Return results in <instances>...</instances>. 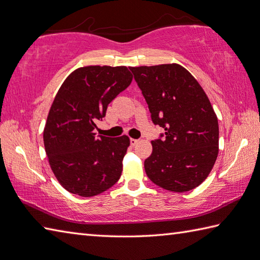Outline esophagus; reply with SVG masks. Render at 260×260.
I'll return each instance as SVG.
<instances>
[{
    "instance_id": "obj_1",
    "label": "esophagus",
    "mask_w": 260,
    "mask_h": 260,
    "mask_svg": "<svg viewBox=\"0 0 260 260\" xmlns=\"http://www.w3.org/2000/svg\"><path fill=\"white\" fill-rule=\"evenodd\" d=\"M129 142H131V145L132 146H135L137 143H139V140H135V139H131L129 140Z\"/></svg>"
}]
</instances>
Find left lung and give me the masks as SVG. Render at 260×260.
Instances as JSON below:
<instances>
[{"mask_svg": "<svg viewBox=\"0 0 260 260\" xmlns=\"http://www.w3.org/2000/svg\"><path fill=\"white\" fill-rule=\"evenodd\" d=\"M164 139L152 141L144 162L153 183L172 192L190 191L211 172L219 152L218 118L208 96L178 63L131 67Z\"/></svg>", "mask_w": 260, "mask_h": 260, "instance_id": "1", "label": "left lung"}]
</instances>
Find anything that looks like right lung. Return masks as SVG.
Segmentation results:
<instances>
[{
    "label": "right lung",
    "mask_w": 260,
    "mask_h": 260,
    "mask_svg": "<svg viewBox=\"0 0 260 260\" xmlns=\"http://www.w3.org/2000/svg\"><path fill=\"white\" fill-rule=\"evenodd\" d=\"M133 80L125 66H88L73 71L49 110L43 143L59 183L80 197L108 190L123 171L128 136L106 137L93 131L108 104Z\"/></svg>",
    "instance_id": "right-lung-1"
}]
</instances>
